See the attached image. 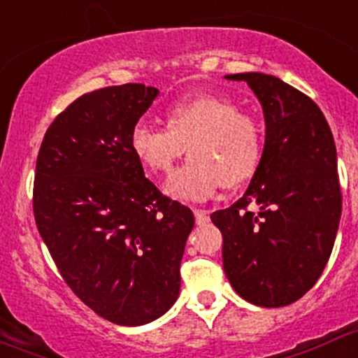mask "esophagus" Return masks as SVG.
Listing matches in <instances>:
<instances>
[{
    "label": "esophagus",
    "mask_w": 358,
    "mask_h": 358,
    "mask_svg": "<svg viewBox=\"0 0 358 358\" xmlns=\"http://www.w3.org/2000/svg\"><path fill=\"white\" fill-rule=\"evenodd\" d=\"M194 221L196 224H207L210 221V215H208L207 210H201V208H194Z\"/></svg>",
    "instance_id": "34e87169"
}]
</instances>
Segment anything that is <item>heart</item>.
Here are the masks:
<instances>
[{
  "label": "heart",
  "instance_id": "heart-1",
  "mask_svg": "<svg viewBox=\"0 0 358 358\" xmlns=\"http://www.w3.org/2000/svg\"><path fill=\"white\" fill-rule=\"evenodd\" d=\"M165 120L167 129L139 120L130 130L129 146L155 174L171 172L187 148L191 160L165 182L172 198L208 200L222 184L236 186L256 172L263 157V129L231 99L205 94L176 102Z\"/></svg>",
  "mask_w": 358,
  "mask_h": 358
}]
</instances>
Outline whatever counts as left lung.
<instances>
[{"mask_svg":"<svg viewBox=\"0 0 358 358\" xmlns=\"http://www.w3.org/2000/svg\"><path fill=\"white\" fill-rule=\"evenodd\" d=\"M226 78L247 81L257 95L266 139L245 194L210 214L222 233V266L245 301L287 306L318 280L338 233L343 198L334 137L320 108L280 78Z\"/></svg>","mask_w":358,"mask_h":358,"instance_id":"8db88e82","label":"left lung"}]
</instances>
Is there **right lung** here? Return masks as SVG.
<instances>
[{
	"mask_svg": "<svg viewBox=\"0 0 358 358\" xmlns=\"http://www.w3.org/2000/svg\"><path fill=\"white\" fill-rule=\"evenodd\" d=\"M157 95L141 83L83 94L48 127L36 160L34 221L59 273L120 325L148 324L176 303L194 226L130 151V130Z\"/></svg>",
	"mask_w": 358,
	"mask_h": 358,
	"instance_id": "1",
	"label": "right lung"
}]
</instances>
